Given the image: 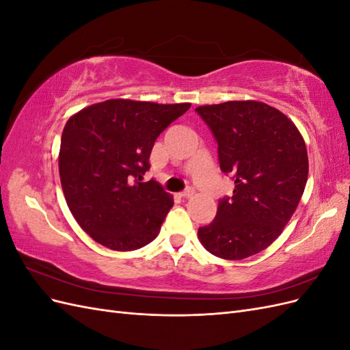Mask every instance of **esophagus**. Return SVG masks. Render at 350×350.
Segmentation results:
<instances>
[{
  "mask_svg": "<svg viewBox=\"0 0 350 350\" xmlns=\"http://www.w3.org/2000/svg\"><path fill=\"white\" fill-rule=\"evenodd\" d=\"M194 196V189L193 188H188V189H185V191H183L181 194H179V197H183V198H189V197H193Z\"/></svg>",
  "mask_w": 350,
  "mask_h": 350,
  "instance_id": "1",
  "label": "esophagus"
}]
</instances>
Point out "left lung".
Here are the masks:
<instances>
[{"instance_id": "8db88e82", "label": "left lung", "mask_w": 350, "mask_h": 350, "mask_svg": "<svg viewBox=\"0 0 350 350\" xmlns=\"http://www.w3.org/2000/svg\"><path fill=\"white\" fill-rule=\"evenodd\" d=\"M217 142L234 196L219 201L210 225L198 229L208 252L243 260L278 239L298 207L308 179V153L296 125L258 100H229L196 108Z\"/></svg>"}]
</instances>
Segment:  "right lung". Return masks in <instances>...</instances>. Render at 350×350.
Here are the masks:
<instances>
[{
  "instance_id": "1",
  "label": "right lung",
  "mask_w": 350,
  "mask_h": 350,
  "mask_svg": "<svg viewBox=\"0 0 350 350\" xmlns=\"http://www.w3.org/2000/svg\"><path fill=\"white\" fill-rule=\"evenodd\" d=\"M191 103L109 99L70 116L58 167L71 215L100 245L133 251L152 242L174 206L156 181H143L153 144Z\"/></svg>"
}]
</instances>
